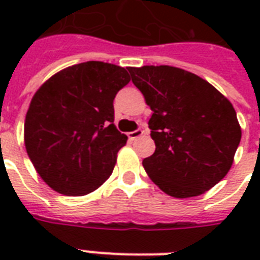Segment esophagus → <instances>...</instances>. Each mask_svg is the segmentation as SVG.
Listing matches in <instances>:
<instances>
[{
	"mask_svg": "<svg viewBox=\"0 0 260 260\" xmlns=\"http://www.w3.org/2000/svg\"><path fill=\"white\" fill-rule=\"evenodd\" d=\"M143 134H144V132H143L142 129H136L134 131V132H129V134H128V138H129L131 140H136V139L140 138Z\"/></svg>",
	"mask_w": 260,
	"mask_h": 260,
	"instance_id": "obj_1",
	"label": "esophagus"
}]
</instances>
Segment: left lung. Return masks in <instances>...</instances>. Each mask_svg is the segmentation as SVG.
<instances>
[{"label":"left lung","mask_w":260,"mask_h":260,"mask_svg":"<svg viewBox=\"0 0 260 260\" xmlns=\"http://www.w3.org/2000/svg\"><path fill=\"white\" fill-rule=\"evenodd\" d=\"M152 110L151 181L175 198L201 196L225 177L242 139L234 105L201 77L173 66L129 67Z\"/></svg>","instance_id":"8db88e82"}]
</instances>
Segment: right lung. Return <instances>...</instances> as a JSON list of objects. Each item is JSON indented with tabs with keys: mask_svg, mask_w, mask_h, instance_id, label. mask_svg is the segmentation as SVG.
I'll return each instance as SVG.
<instances>
[{
	"mask_svg": "<svg viewBox=\"0 0 260 260\" xmlns=\"http://www.w3.org/2000/svg\"><path fill=\"white\" fill-rule=\"evenodd\" d=\"M129 81L124 67L90 60L63 69L39 87L26 112L24 144L51 189L86 196L112 175L128 140L113 124V100Z\"/></svg>",
	"mask_w": 260,
	"mask_h": 260,
	"instance_id": "add662e5",
	"label": "right lung"
}]
</instances>
